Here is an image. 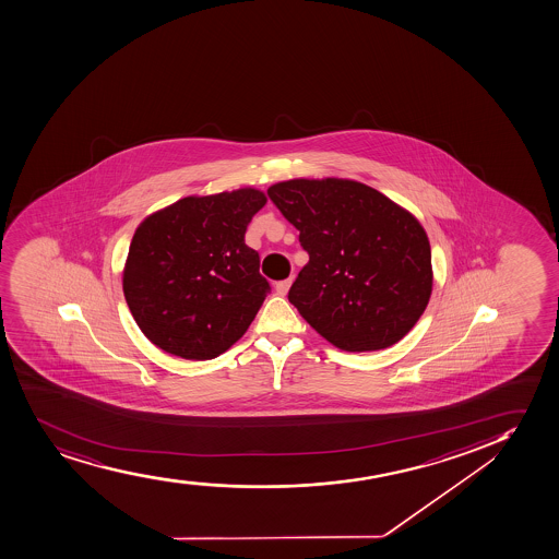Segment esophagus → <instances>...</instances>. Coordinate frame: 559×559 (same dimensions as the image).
Instances as JSON below:
<instances>
[{"label": "esophagus", "instance_id": "esophagus-1", "mask_svg": "<svg viewBox=\"0 0 559 559\" xmlns=\"http://www.w3.org/2000/svg\"><path fill=\"white\" fill-rule=\"evenodd\" d=\"M289 286H292V278H286V281H278L276 283L275 289L278 295L288 294Z\"/></svg>", "mask_w": 559, "mask_h": 559}]
</instances>
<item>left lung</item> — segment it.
Listing matches in <instances>:
<instances>
[{
  "label": "left lung",
  "instance_id": "1",
  "mask_svg": "<svg viewBox=\"0 0 559 559\" xmlns=\"http://www.w3.org/2000/svg\"><path fill=\"white\" fill-rule=\"evenodd\" d=\"M299 230L308 264L288 299L316 331L352 353L377 352L416 325L431 289L424 226L377 189L355 180L297 178L267 189Z\"/></svg>",
  "mask_w": 559,
  "mask_h": 559
}]
</instances>
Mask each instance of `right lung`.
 <instances>
[{
  "instance_id": "obj_1",
  "label": "right lung",
  "mask_w": 559,
  "mask_h": 559,
  "mask_svg": "<svg viewBox=\"0 0 559 559\" xmlns=\"http://www.w3.org/2000/svg\"><path fill=\"white\" fill-rule=\"evenodd\" d=\"M265 202L252 188L186 197L138 226L122 289L152 344L207 360L243 336L271 292L258 252L245 245L247 225Z\"/></svg>"
}]
</instances>
